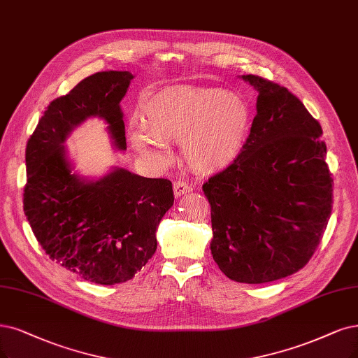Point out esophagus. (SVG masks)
I'll use <instances>...</instances> for the list:
<instances>
[{
	"label": "esophagus",
	"instance_id": "obj_1",
	"mask_svg": "<svg viewBox=\"0 0 358 358\" xmlns=\"http://www.w3.org/2000/svg\"><path fill=\"white\" fill-rule=\"evenodd\" d=\"M192 190H193V187L190 186L189 182H186V181L178 180V181L174 182V194H176V197H181V196H184V194L190 193Z\"/></svg>",
	"mask_w": 358,
	"mask_h": 358
}]
</instances>
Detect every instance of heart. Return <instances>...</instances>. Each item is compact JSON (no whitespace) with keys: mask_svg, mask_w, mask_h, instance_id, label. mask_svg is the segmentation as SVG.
<instances>
[{"mask_svg":"<svg viewBox=\"0 0 358 358\" xmlns=\"http://www.w3.org/2000/svg\"><path fill=\"white\" fill-rule=\"evenodd\" d=\"M250 127L249 106L220 88L171 87L141 104V127H131L134 150L162 165L169 141L181 140L186 165L203 176L230 168L245 150Z\"/></svg>","mask_w":358,"mask_h":358,"instance_id":"heart-1","label":"heart"}]
</instances>
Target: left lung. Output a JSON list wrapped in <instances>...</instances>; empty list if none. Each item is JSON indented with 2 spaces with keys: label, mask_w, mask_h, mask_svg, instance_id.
<instances>
[{
  "label": "left lung",
  "mask_w": 358,
  "mask_h": 358,
  "mask_svg": "<svg viewBox=\"0 0 358 358\" xmlns=\"http://www.w3.org/2000/svg\"><path fill=\"white\" fill-rule=\"evenodd\" d=\"M257 115L241 157L203 184L210 252L239 283H268L301 270L332 214L334 178L322 127L287 88L257 75Z\"/></svg>",
  "instance_id": "8db88e82"
}]
</instances>
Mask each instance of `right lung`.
Masks as SVG:
<instances>
[{
  "label": "right lung",
  "instance_id": "add662e5",
  "mask_svg": "<svg viewBox=\"0 0 358 358\" xmlns=\"http://www.w3.org/2000/svg\"><path fill=\"white\" fill-rule=\"evenodd\" d=\"M131 72H97L52 100L26 145L23 209L45 254L97 285L127 282L157 248L156 230L174 203L172 184L113 168L99 180L73 172L64 141L88 117L108 124L117 150L127 149L121 100Z\"/></svg>",
  "mask_w": 358,
  "mask_h": 358
}]
</instances>
